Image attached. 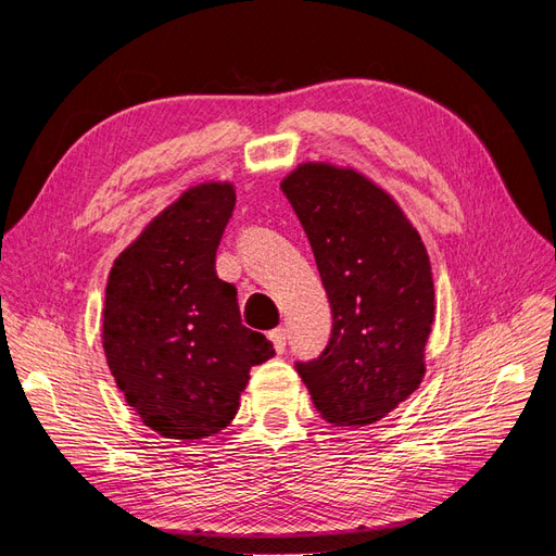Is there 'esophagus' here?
I'll use <instances>...</instances> for the list:
<instances>
[{"mask_svg":"<svg viewBox=\"0 0 556 556\" xmlns=\"http://www.w3.org/2000/svg\"><path fill=\"white\" fill-rule=\"evenodd\" d=\"M268 339H271V343H274L278 355H282L285 345H288V331H285L282 327H278V329H274V331H268Z\"/></svg>","mask_w":556,"mask_h":556,"instance_id":"34e87169","label":"esophagus"}]
</instances>
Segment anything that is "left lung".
Segmentation results:
<instances>
[{
    "instance_id": "obj_1",
    "label": "left lung",
    "mask_w": 556,
    "mask_h": 556,
    "mask_svg": "<svg viewBox=\"0 0 556 556\" xmlns=\"http://www.w3.org/2000/svg\"><path fill=\"white\" fill-rule=\"evenodd\" d=\"M280 190L311 241L333 319L327 348L296 362V374L327 422L374 425L425 376L433 325L425 243L396 201L355 169L308 162Z\"/></svg>"
}]
</instances>
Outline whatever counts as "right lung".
<instances>
[{
  "label": "right lung",
  "mask_w": 556,
  "mask_h": 556,
  "mask_svg": "<svg viewBox=\"0 0 556 556\" xmlns=\"http://www.w3.org/2000/svg\"><path fill=\"white\" fill-rule=\"evenodd\" d=\"M233 206V185H197L111 268L106 362L129 406L164 439L197 441L225 429L250 368L276 355L264 333L241 325L237 288L215 274Z\"/></svg>",
  "instance_id": "add662e5"
}]
</instances>
